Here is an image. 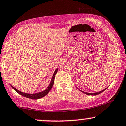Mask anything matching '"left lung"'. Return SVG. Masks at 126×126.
Returning <instances> with one entry per match:
<instances>
[{
	"label": "left lung",
	"instance_id": "obj_1",
	"mask_svg": "<svg viewBox=\"0 0 126 126\" xmlns=\"http://www.w3.org/2000/svg\"><path fill=\"white\" fill-rule=\"evenodd\" d=\"M106 89H104V90H101V91H100V92H97V93H87V92H83V91H81V92H83V93H85V94H88V95H90V96H96V95H98V94H100V93H102V92H103V91L105 90Z\"/></svg>",
	"mask_w": 126,
	"mask_h": 126
}]
</instances>
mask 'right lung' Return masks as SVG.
Here are the masks:
<instances>
[{
  "label": "right lung",
  "mask_w": 126,
  "mask_h": 126,
  "mask_svg": "<svg viewBox=\"0 0 126 126\" xmlns=\"http://www.w3.org/2000/svg\"><path fill=\"white\" fill-rule=\"evenodd\" d=\"M57 69L56 70L55 72H54V73L53 75V77H52V79H51V81L50 82V84H49V86H48L46 90L43 91V92H39V93H34V94H29V93H23V92H20V91H19V90H18L17 89H16V88L13 87V86H12V87L13 88V89H15V90H16L18 93L20 94V95H22V96H23V97H25L30 98V99H33V100L39 99V98L43 97L44 96H45L46 94H47L48 92H50V90H51V89L52 88L53 86L54 78H55V75H56V74L57 73Z\"/></svg>",
  "instance_id": "add662e5"
}]
</instances>
